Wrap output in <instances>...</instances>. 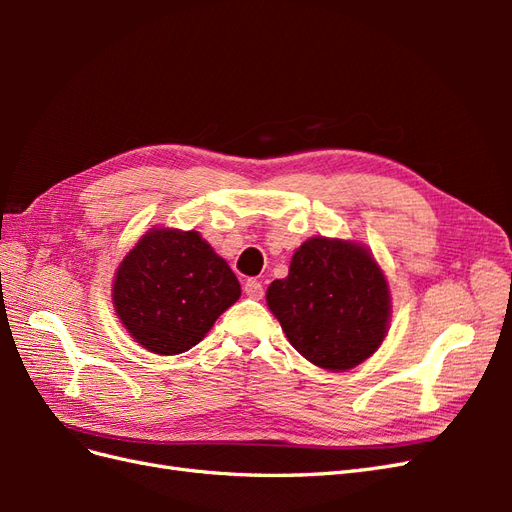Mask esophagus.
Here are the masks:
<instances>
[{
    "instance_id": "obj_1",
    "label": "esophagus",
    "mask_w": 512,
    "mask_h": 512,
    "mask_svg": "<svg viewBox=\"0 0 512 512\" xmlns=\"http://www.w3.org/2000/svg\"><path fill=\"white\" fill-rule=\"evenodd\" d=\"M243 290L247 297H252V299H262V294H265V288H262V282H258V280H247Z\"/></svg>"
}]
</instances>
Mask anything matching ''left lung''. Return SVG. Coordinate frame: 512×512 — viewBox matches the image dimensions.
<instances>
[{"mask_svg": "<svg viewBox=\"0 0 512 512\" xmlns=\"http://www.w3.org/2000/svg\"><path fill=\"white\" fill-rule=\"evenodd\" d=\"M267 305L292 348L329 371L352 369L374 354L389 331L391 294L365 245L312 237L271 282Z\"/></svg>", "mask_w": 512, "mask_h": 512, "instance_id": "8db88e82", "label": "left lung"}]
</instances>
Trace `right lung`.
<instances>
[{
  "label": "right lung",
  "instance_id": "1",
  "mask_svg": "<svg viewBox=\"0 0 512 512\" xmlns=\"http://www.w3.org/2000/svg\"><path fill=\"white\" fill-rule=\"evenodd\" d=\"M241 297L237 275L196 230L151 228L121 260L113 305L153 354H181Z\"/></svg>",
  "mask_w": 512,
  "mask_h": 512
}]
</instances>
